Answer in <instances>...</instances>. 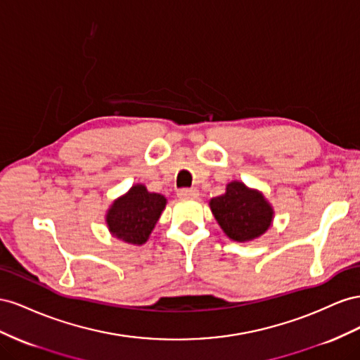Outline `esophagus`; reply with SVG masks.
I'll list each match as a JSON object with an SVG mask.
<instances>
[{
  "label": "esophagus",
  "mask_w": 360,
  "mask_h": 360,
  "mask_svg": "<svg viewBox=\"0 0 360 360\" xmlns=\"http://www.w3.org/2000/svg\"><path fill=\"white\" fill-rule=\"evenodd\" d=\"M178 196L182 199H196L199 196V191L196 188H181L178 190Z\"/></svg>",
  "instance_id": "34e87169"
}]
</instances>
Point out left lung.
<instances>
[{"label":"left lung","instance_id":"left-lung-1","mask_svg":"<svg viewBox=\"0 0 360 360\" xmlns=\"http://www.w3.org/2000/svg\"><path fill=\"white\" fill-rule=\"evenodd\" d=\"M210 205L220 228L233 241L258 238L273 220V210L262 194L237 181L228 184L226 193L211 199Z\"/></svg>","mask_w":360,"mask_h":360}]
</instances>
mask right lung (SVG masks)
I'll return each mask as SVG.
<instances>
[{
	"label": "right lung",
	"instance_id": "1",
	"mask_svg": "<svg viewBox=\"0 0 360 360\" xmlns=\"http://www.w3.org/2000/svg\"><path fill=\"white\" fill-rule=\"evenodd\" d=\"M164 207L166 198L158 193H149L145 186H134L111 205L107 214L108 229L125 243H146Z\"/></svg>",
	"mask_w": 360,
	"mask_h": 360
}]
</instances>
